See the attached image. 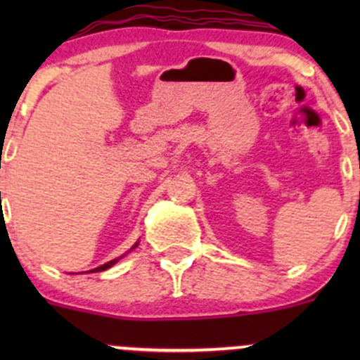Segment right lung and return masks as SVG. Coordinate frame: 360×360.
I'll use <instances>...</instances> for the list:
<instances>
[{"label": "right lung", "mask_w": 360, "mask_h": 360, "mask_svg": "<svg viewBox=\"0 0 360 360\" xmlns=\"http://www.w3.org/2000/svg\"><path fill=\"white\" fill-rule=\"evenodd\" d=\"M137 245H139V242H136V244H134V245H132V249H130V250H134V249H136V248H137ZM130 250H129V252H130ZM123 256H125V254H123ZM123 256L116 257V259H112V261H108V263L101 264V266L94 268V270H90V271H104V270H108V268H111V266H112V264H116V263H118V261H120V259H122V257H123Z\"/></svg>", "instance_id": "obj_1"}]
</instances>
